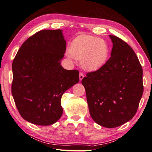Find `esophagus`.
<instances>
[{
  "instance_id": "34e87169",
  "label": "esophagus",
  "mask_w": 152,
  "mask_h": 152,
  "mask_svg": "<svg viewBox=\"0 0 152 152\" xmlns=\"http://www.w3.org/2000/svg\"><path fill=\"white\" fill-rule=\"evenodd\" d=\"M84 73H82V72H80L79 73V79H80V80H82V79L84 78Z\"/></svg>"
}]
</instances>
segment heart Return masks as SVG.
I'll list each match as a JSON object with an SVG mask.
<instances>
[{"mask_svg": "<svg viewBox=\"0 0 152 152\" xmlns=\"http://www.w3.org/2000/svg\"><path fill=\"white\" fill-rule=\"evenodd\" d=\"M107 43L102 39L89 35L77 37L70 45L68 56L80 59L82 68L93 71L103 66L109 57Z\"/></svg>", "mask_w": 152, "mask_h": 152, "instance_id": "1", "label": "heart"}]
</instances>
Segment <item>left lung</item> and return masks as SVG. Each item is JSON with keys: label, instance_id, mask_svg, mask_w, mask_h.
<instances>
[{"label": "left lung", "instance_id": "8db88e82", "mask_svg": "<svg viewBox=\"0 0 152 152\" xmlns=\"http://www.w3.org/2000/svg\"><path fill=\"white\" fill-rule=\"evenodd\" d=\"M111 57L82 80L90 115L99 125L113 128L135 115L143 93L142 69L133 49L117 36Z\"/></svg>", "mask_w": 152, "mask_h": 152}]
</instances>
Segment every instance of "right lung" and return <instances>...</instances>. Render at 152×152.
<instances>
[{
    "label": "right lung",
    "instance_id": "1",
    "mask_svg": "<svg viewBox=\"0 0 152 152\" xmlns=\"http://www.w3.org/2000/svg\"><path fill=\"white\" fill-rule=\"evenodd\" d=\"M66 50L61 30H42L31 36L12 62L11 91L16 108L25 120L49 126L62 115L64 92L79 81L77 70L60 65Z\"/></svg>",
    "mask_w": 152,
    "mask_h": 152
}]
</instances>
